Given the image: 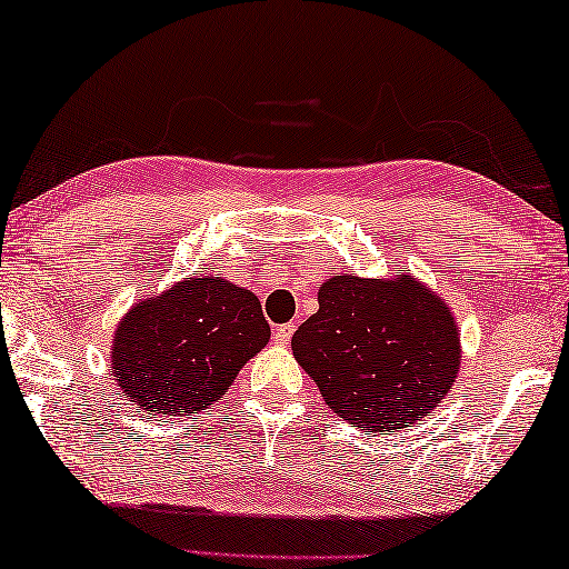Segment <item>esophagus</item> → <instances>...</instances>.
I'll use <instances>...</instances> for the list:
<instances>
[{
	"label": "esophagus",
	"mask_w": 569,
	"mask_h": 569,
	"mask_svg": "<svg viewBox=\"0 0 569 569\" xmlns=\"http://www.w3.org/2000/svg\"><path fill=\"white\" fill-rule=\"evenodd\" d=\"M295 330H297V325L295 322H287V325H279V328L274 330V342L277 346H282V348H287L292 342V335H295Z\"/></svg>",
	"instance_id": "34e87169"
}]
</instances>
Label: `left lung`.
<instances>
[{
  "instance_id": "left-lung-1",
  "label": "left lung",
  "mask_w": 569,
  "mask_h": 569,
  "mask_svg": "<svg viewBox=\"0 0 569 569\" xmlns=\"http://www.w3.org/2000/svg\"><path fill=\"white\" fill-rule=\"evenodd\" d=\"M292 352L335 413L362 431L421 421L461 362L459 325L439 295L403 269L390 279L330 277Z\"/></svg>"
}]
</instances>
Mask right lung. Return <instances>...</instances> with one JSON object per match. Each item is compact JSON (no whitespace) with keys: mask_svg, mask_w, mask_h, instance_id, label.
Masks as SVG:
<instances>
[{"mask_svg":"<svg viewBox=\"0 0 569 569\" xmlns=\"http://www.w3.org/2000/svg\"><path fill=\"white\" fill-rule=\"evenodd\" d=\"M269 342L257 295L221 277H186L120 320L110 372L138 413L186 416L227 393Z\"/></svg>","mask_w":569,"mask_h":569,"instance_id":"right-lung-1","label":"right lung"}]
</instances>
